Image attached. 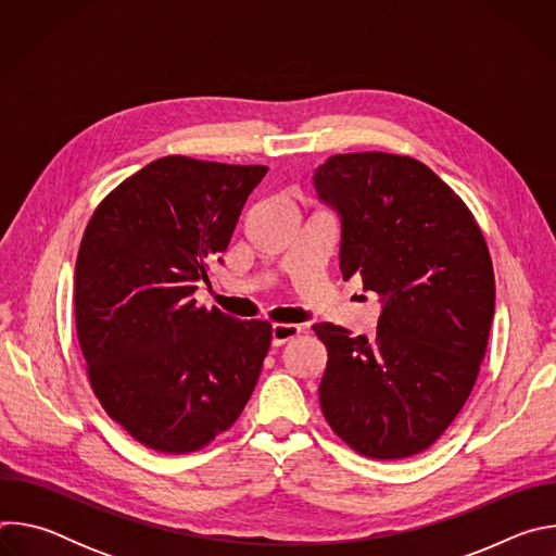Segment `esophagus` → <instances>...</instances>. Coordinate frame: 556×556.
Returning a JSON list of instances; mask_svg holds the SVG:
<instances>
[{
  "label": "esophagus",
  "mask_w": 556,
  "mask_h": 556,
  "mask_svg": "<svg viewBox=\"0 0 556 556\" xmlns=\"http://www.w3.org/2000/svg\"><path fill=\"white\" fill-rule=\"evenodd\" d=\"M301 328L299 326H292V324H275L273 326V345L275 348H281L283 343L292 341L294 337H299Z\"/></svg>",
  "instance_id": "obj_1"
}]
</instances>
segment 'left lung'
<instances>
[{"mask_svg": "<svg viewBox=\"0 0 556 556\" xmlns=\"http://www.w3.org/2000/svg\"><path fill=\"white\" fill-rule=\"evenodd\" d=\"M314 187L341 215V273L382 301L376 334L312 326L328 350L319 384L332 431L371 459L433 446L480 376L495 273L464 200L416 157L330 155Z\"/></svg>", "mask_w": 556, "mask_h": 556, "instance_id": "obj_1", "label": "left lung"}]
</instances>
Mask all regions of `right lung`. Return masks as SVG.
<instances>
[{
    "mask_svg": "<svg viewBox=\"0 0 556 556\" xmlns=\"http://www.w3.org/2000/svg\"><path fill=\"white\" fill-rule=\"evenodd\" d=\"M264 165L165 155L92 213L74 268V321L90 387L136 442L185 455L242 416L270 348L268 321L191 296L228 249Z\"/></svg>",
    "mask_w": 556,
    "mask_h": 556,
    "instance_id": "1",
    "label": "right lung"
}]
</instances>
